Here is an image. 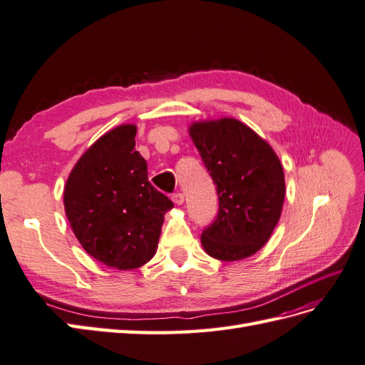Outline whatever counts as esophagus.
<instances>
[{"label":"esophagus","mask_w":365,"mask_h":365,"mask_svg":"<svg viewBox=\"0 0 365 365\" xmlns=\"http://www.w3.org/2000/svg\"><path fill=\"white\" fill-rule=\"evenodd\" d=\"M173 202L175 203V205H182V203L185 202V196L182 192H175V194H173Z\"/></svg>","instance_id":"esophagus-1"}]
</instances>
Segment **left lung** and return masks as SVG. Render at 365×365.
Masks as SVG:
<instances>
[{"mask_svg": "<svg viewBox=\"0 0 365 365\" xmlns=\"http://www.w3.org/2000/svg\"><path fill=\"white\" fill-rule=\"evenodd\" d=\"M188 132L219 196L217 217L200 236L203 250L221 261L255 255L282 216L286 185L278 155L235 118L192 123Z\"/></svg>", "mask_w": 365, "mask_h": 365, "instance_id": "obj_1", "label": "left lung"}]
</instances>
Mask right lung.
Listing matches in <instances>:
<instances>
[{
    "label": "right lung",
    "mask_w": 365,
    "mask_h": 365,
    "mask_svg": "<svg viewBox=\"0 0 365 365\" xmlns=\"http://www.w3.org/2000/svg\"><path fill=\"white\" fill-rule=\"evenodd\" d=\"M135 135L133 124L104 133L78 160L63 190L65 213L83 250L118 270L141 267L155 255L165 213L174 207L149 183Z\"/></svg>",
    "instance_id": "1"
}]
</instances>
